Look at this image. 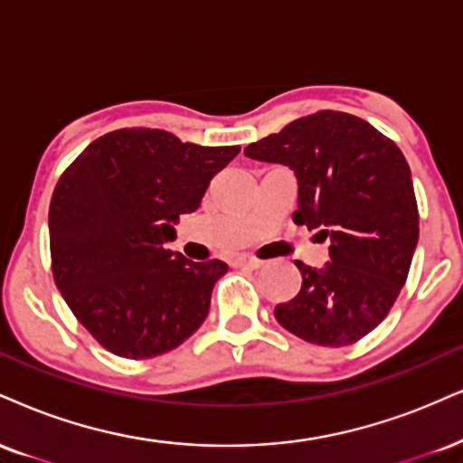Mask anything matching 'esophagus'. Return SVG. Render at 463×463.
<instances>
[{
    "label": "esophagus",
    "instance_id": "1",
    "mask_svg": "<svg viewBox=\"0 0 463 463\" xmlns=\"http://www.w3.org/2000/svg\"><path fill=\"white\" fill-rule=\"evenodd\" d=\"M232 265L243 267V269H260V267H263V260L256 259L252 254H241L232 260Z\"/></svg>",
    "mask_w": 463,
    "mask_h": 463
}]
</instances>
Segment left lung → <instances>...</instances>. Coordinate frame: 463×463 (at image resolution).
Here are the masks:
<instances>
[{
    "mask_svg": "<svg viewBox=\"0 0 463 463\" xmlns=\"http://www.w3.org/2000/svg\"><path fill=\"white\" fill-rule=\"evenodd\" d=\"M246 157L285 164L299 185L293 222L330 239V263L298 260L302 288L274 315L323 347L358 343L397 302L419 243L411 172L391 137L354 114L321 109L246 146Z\"/></svg>",
    "mask_w": 463,
    "mask_h": 463,
    "instance_id": "1",
    "label": "left lung"
}]
</instances>
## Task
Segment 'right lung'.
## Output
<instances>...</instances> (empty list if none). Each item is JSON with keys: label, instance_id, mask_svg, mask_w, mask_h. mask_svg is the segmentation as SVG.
Masks as SVG:
<instances>
[{"label": "right lung", "instance_id": "1", "mask_svg": "<svg viewBox=\"0 0 463 463\" xmlns=\"http://www.w3.org/2000/svg\"><path fill=\"white\" fill-rule=\"evenodd\" d=\"M239 146H200L164 129L109 131L58 178L49 204L55 287L108 352L168 354L207 319L224 260L165 248Z\"/></svg>", "mask_w": 463, "mask_h": 463}]
</instances>
